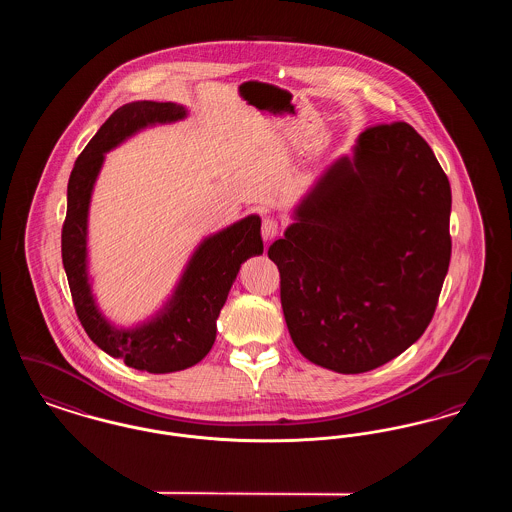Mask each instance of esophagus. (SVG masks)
Masks as SVG:
<instances>
[{"label":"esophagus","mask_w":512,"mask_h":512,"mask_svg":"<svg viewBox=\"0 0 512 512\" xmlns=\"http://www.w3.org/2000/svg\"><path fill=\"white\" fill-rule=\"evenodd\" d=\"M278 230H280L278 220L272 219V217H265V219H263L261 234H263V240H265V242H270L272 238H276V236H278Z\"/></svg>","instance_id":"34e87169"}]
</instances>
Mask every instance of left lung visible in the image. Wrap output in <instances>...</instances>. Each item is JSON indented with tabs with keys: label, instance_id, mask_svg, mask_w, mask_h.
<instances>
[{
	"label": "left lung",
	"instance_id": "obj_1",
	"mask_svg": "<svg viewBox=\"0 0 512 512\" xmlns=\"http://www.w3.org/2000/svg\"><path fill=\"white\" fill-rule=\"evenodd\" d=\"M451 186L407 122L357 138L295 205L268 247L295 347L311 363L361 374L428 328L451 259Z\"/></svg>",
	"mask_w": 512,
	"mask_h": 512
}]
</instances>
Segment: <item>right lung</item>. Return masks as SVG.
Here are the masks:
<instances>
[{
	"instance_id": "1",
	"label": "right lung",
	"mask_w": 512,
	"mask_h": 512,
	"mask_svg": "<svg viewBox=\"0 0 512 512\" xmlns=\"http://www.w3.org/2000/svg\"><path fill=\"white\" fill-rule=\"evenodd\" d=\"M186 115L188 109L172 101L122 105L78 155L67 188L61 253L76 315L99 349L130 368L151 374L184 370L197 365L211 351L220 309L242 263L263 253L261 219L249 215L207 236L195 247L174 292L153 317L132 328H122L111 324L99 311L88 274V213L105 153L147 126L182 121Z\"/></svg>"
}]
</instances>
